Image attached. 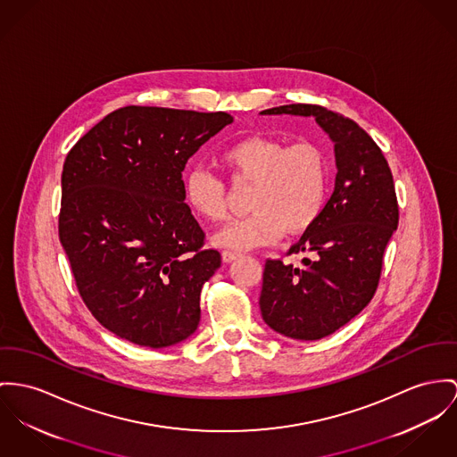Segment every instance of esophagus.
<instances>
[{
  "label": "esophagus",
  "mask_w": 457,
  "mask_h": 457,
  "mask_svg": "<svg viewBox=\"0 0 457 457\" xmlns=\"http://www.w3.org/2000/svg\"><path fill=\"white\" fill-rule=\"evenodd\" d=\"M238 257H240L238 252H233V250H224V252H222V261H224V262H233V261L238 259Z\"/></svg>",
  "instance_id": "esophagus-1"
}]
</instances>
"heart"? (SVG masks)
<instances>
[{
  "label": "heart",
  "mask_w": 457,
  "mask_h": 457,
  "mask_svg": "<svg viewBox=\"0 0 457 457\" xmlns=\"http://www.w3.org/2000/svg\"><path fill=\"white\" fill-rule=\"evenodd\" d=\"M220 165L235 182L252 184L250 215L233 220L213 237V244L233 250L273 245L283 233L301 235L321 215L330 165L315 142H287L250 136L233 142L219 154ZM191 211L209 222L226 219V189L220 179L196 169L186 179Z\"/></svg>",
  "instance_id": "1"
}]
</instances>
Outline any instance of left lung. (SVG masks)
<instances>
[{
    "instance_id": "8db88e82",
    "label": "left lung",
    "mask_w": 457,
    "mask_h": 457,
    "mask_svg": "<svg viewBox=\"0 0 457 457\" xmlns=\"http://www.w3.org/2000/svg\"><path fill=\"white\" fill-rule=\"evenodd\" d=\"M261 114L313 116L334 142L336 186L315 224L288 253H312L303 266L268 259L259 306L270 328L297 341L330 336L374 297L383 255L398 226L386 158L350 118L321 105L288 104Z\"/></svg>"
}]
</instances>
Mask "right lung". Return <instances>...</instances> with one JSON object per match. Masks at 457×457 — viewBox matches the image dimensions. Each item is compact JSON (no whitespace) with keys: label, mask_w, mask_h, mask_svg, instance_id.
Instances as JSON below:
<instances>
[{"label":"right lung","mask_w":457,"mask_h":457,"mask_svg":"<svg viewBox=\"0 0 457 457\" xmlns=\"http://www.w3.org/2000/svg\"><path fill=\"white\" fill-rule=\"evenodd\" d=\"M229 123L222 111L127 105L68 153L59 238L83 303L118 337L158 350L198 328L220 253L204 248L182 170Z\"/></svg>","instance_id":"obj_1"}]
</instances>
